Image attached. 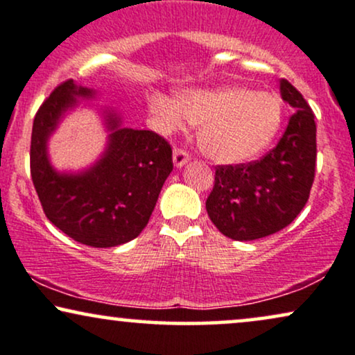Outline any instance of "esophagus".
Instances as JSON below:
<instances>
[{"instance_id": "obj_1", "label": "esophagus", "mask_w": 355, "mask_h": 355, "mask_svg": "<svg viewBox=\"0 0 355 355\" xmlns=\"http://www.w3.org/2000/svg\"><path fill=\"white\" fill-rule=\"evenodd\" d=\"M188 160H190V154L185 152L183 149H175L173 150V165L177 168H182L183 165L188 164Z\"/></svg>"}]
</instances>
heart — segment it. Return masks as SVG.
I'll return each instance as SVG.
<instances>
[{
  "mask_svg": "<svg viewBox=\"0 0 355 355\" xmlns=\"http://www.w3.org/2000/svg\"><path fill=\"white\" fill-rule=\"evenodd\" d=\"M147 107L162 132L183 128L187 119L200 124V149L224 165L249 162L262 154L282 124V105L275 95L237 85L183 89L175 100L150 93Z\"/></svg>",
  "mask_w": 355,
  "mask_h": 355,
  "instance_id": "1",
  "label": "heart"
}]
</instances>
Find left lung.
Masks as SVG:
<instances>
[{
    "instance_id": "1",
    "label": "left lung",
    "mask_w": 355,
    "mask_h": 355,
    "mask_svg": "<svg viewBox=\"0 0 355 355\" xmlns=\"http://www.w3.org/2000/svg\"><path fill=\"white\" fill-rule=\"evenodd\" d=\"M291 116L275 149L257 162L219 165L206 200L208 216L234 241H255L288 226L309 198L316 167V124L302 93L280 80Z\"/></svg>"
}]
</instances>
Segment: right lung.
Segmentation results:
<instances>
[{
  "label": "right lung",
  "mask_w": 355,
  "mask_h": 355,
  "mask_svg": "<svg viewBox=\"0 0 355 355\" xmlns=\"http://www.w3.org/2000/svg\"><path fill=\"white\" fill-rule=\"evenodd\" d=\"M96 89L73 80L58 85L42 103L33 124L31 177L44 213L53 226L80 244L114 248L141 234L159 193L172 172V149L159 134L124 128L111 107L100 110L106 147L87 168L57 170L49 141L80 100H95Z\"/></svg>",
  "instance_id": "obj_1"
}]
</instances>
